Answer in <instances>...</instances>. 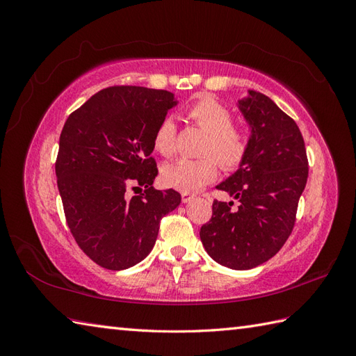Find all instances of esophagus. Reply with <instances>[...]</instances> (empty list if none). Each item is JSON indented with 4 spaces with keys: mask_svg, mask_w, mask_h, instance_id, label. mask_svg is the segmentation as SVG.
<instances>
[{
    "mask_svg": "<svg viewBox=\"0 0 356 356\" xmlns=\"http://www.w3.org/2000/svg\"><path fill=\"white\" fill-rule=\"evenodd\" d=\"M181 199H182V203H190L193 199H195V196H193V195H188V193H182V195H181Z\"/></svg>",
    "mask_w": 356,
    "mask_h": 356,
    "instance_id": "34e87169",
    "label": "esophagus"
}]
</instances>
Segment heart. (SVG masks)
<instances>
[{"mask_svg": "<svg viewBox=\"0 0 356 356\" xmlns=\"http://www.w3.org/2000/svg\"><path fill=\"white\" fill-rule=\"evenodd\" d=\"M188 117L208 134L199 160L179 159L161 169V179L166 186L182 193H195L209 184L218 174L217 161L225 170L238 169L248 156L251 136L243 129L234 127L233 115L213 98H202L188 106ZM153 144L156 152L169 157L177 148V124L172 117H165L156 129ZM215 156L217 161L212 159Z\"/></svg>", "mask_w": 356, "mask_h": 356, "instance_id": "obj_1", "label": "heart"}]
</instances>
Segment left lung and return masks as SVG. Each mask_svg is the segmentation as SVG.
Wrapping results in <instances>:
<instances>
[{"mask_svg":"<svg viewBox=\"0 0 356 356\" xmlns=\"http://www.w3.org/2000/svg\"><path fill=\"white\" fill-rule=\"evenodd\" d=\"M238 106L251 129V147L217 188L241 204L233 211V202L213 200L200 241L218 264L248 270L270 260L289 238L309 163L298 126L268 96L248 90Z\"/></svg>","mask_w":356,"mask_h":356,"instance_id":"left-lung-1","label":"left lung"}]
</instances>
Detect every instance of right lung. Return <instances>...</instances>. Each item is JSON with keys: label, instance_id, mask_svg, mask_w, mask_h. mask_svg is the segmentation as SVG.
<instances>
[{"label": "right lung", "instance_id": "obj_1", "mask_svg": "<svg viewBox=\"0 0 356 356\" xmlns=\"http://www.w3.org/2000/svg\"><path fill=\"white\" fill-rule=\"evenodd\" d=\"M177 105L174 93L113 86L70 114L59 138L58 188L68 227L81 251L108 270L143 261L160 220L181 203L175 190L153 187L159 123ZM144 186L141 195L127 188Z\"/></svg>", "mask_w": 356, "mask_h": 356}]
</instances>
